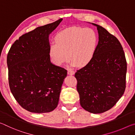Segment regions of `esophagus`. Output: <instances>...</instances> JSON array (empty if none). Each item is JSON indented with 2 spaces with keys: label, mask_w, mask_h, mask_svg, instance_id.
<instances>
[{
  "label": "esophagus",
  "mask_w": 135,
  "mask_h": 135,
  "mask_svg": "<svg viewBox=\"0 0 135 135\" xmlns=\"http://www.w3.org/2000/svg\"><path fill=\"white\" fill-rule=\"evenodd\" d=\"M68 74L70 75H73L75 74V72L72 69H69V70H68Z\"/></svg>",
  "instance_id": "obj_1"
}]
</instances>
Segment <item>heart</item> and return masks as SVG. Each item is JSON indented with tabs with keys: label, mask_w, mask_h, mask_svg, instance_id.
<instances>
[{
	"label": "heart",
	"mask_w": 135,
	"mask_h": 135,
	"mask_svg": "<svg viewBox=\"0 0 135 135\" xmlns=\"http://www.w3.org/2000/svg\"><path fill=\"white\" fill-rule=\"evenodd\" d=\"M50 45L49 55L55 65L61 66L70 59L71 65L84 67L93 58L98 37L91 28L71 27L60 31Z\"/></svg>",
	"instance_id": "b5f03b06"
}]
</instances>
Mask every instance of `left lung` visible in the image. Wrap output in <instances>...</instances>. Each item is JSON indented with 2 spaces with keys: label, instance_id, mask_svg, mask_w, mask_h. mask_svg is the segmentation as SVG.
I'll return each mask as SVG.
<instances>
[{
  "label": "left lung",
  "instance_id": "1",
  "mask_svg": "<svg viewBox=\"0 0 135 135\" xmlns=\"http://www.w3.org/2000/svg\"><path fill=\"white\" fill-rule=\"evenodd\" d=\"M99 42L89 64L75 74L80 105L93 114L103 113L116 104L126 88L127 62L119 41L102 26Z\"/></svg>",
  "mask_w": 135,
  "mask_h": 135
}]
</instances>
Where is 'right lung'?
<instances>
[{
    "instance_id": "obj_1",
    "label": "right lung",
    "mask_w": 135,
    "mask_h": 135,
    "mask_svg": "<svg viewBox=\"0 0 135 135\" xmlns=\"http://www.w3.org/2000/svg\"><path fill=\"white\" fill-rule=\"evenodd\" d=\"M62 21L41 26L19 37L7 56L9 85L24 109L45 113L58 105L67 70L51 62L49 35Z\"/></svg>"
}]
</instances>
